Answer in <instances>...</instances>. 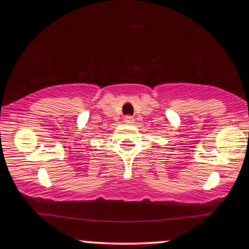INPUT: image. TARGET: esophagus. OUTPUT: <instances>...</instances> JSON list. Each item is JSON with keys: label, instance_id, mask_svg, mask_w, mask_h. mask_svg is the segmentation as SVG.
<instances>
[{"label": "esophagus", "instance_id": "1", "mask_svg": "<svg viewBox=\"0 0 249 249\" xmlns=\"http://www.w3.org/2000/svg\"><path fill=\"white\" fill-rule=\"evenodd\" d=\"M124 122L126 123V124H132V123L134 122V119H133V117H132V116L127 115V116H125V117H124Z\"/></svg>", "mask_w": 249, "mask_h": 249}]
</instances>
